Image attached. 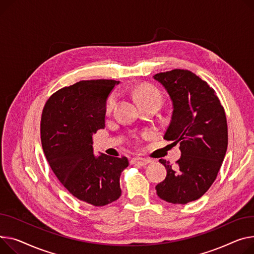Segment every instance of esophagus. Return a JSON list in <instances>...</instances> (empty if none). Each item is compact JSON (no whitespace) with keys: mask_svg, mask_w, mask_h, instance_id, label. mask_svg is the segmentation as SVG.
<instances>
[{"mask_svg":"<svg viewBox=\"0 0 254 254\" xmlns=\"http://www.w3.org/2000/svg\"><path fill=\"white\" fill-rule=\"evenodd\" d=\"M130 162L132 164H138V165H141V166H145L148 163H150L151 160L147 159V158H142V157H134L130 160Z\"/></svg>","mask_w":254,"mask_h":254,"instance_id":"34e87169","label":"esophagus"}]
</instances>
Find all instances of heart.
Wrapping results in <instances>:
<instances>
[{
    "label": "heart",
    "instance_id": "1",
    "mask_svg": "<svg viewBox=\"0 0 254 254\" xmlns=\"http://www.w3.org/2000/svg\"><path fill=\"white\" fill-rule=\"evenodd\" d=\"M137 97L141 102H144V101H149V100H158L161 102V96L159 94V92L149 86H142L139 87L136 91ZM116 101H117V94L116 93H112L108 98L107 101L105 103V110L107 112H111L116 104Z\"/></svg>",
    "mask_w": 254,
    "mask_h": 254
}]
</instances>
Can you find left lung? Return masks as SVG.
<instances>
[{"label":"left lung","mask_w":254,"mask_h":254,"mask_svg":"<svg viewBox=\"0 0 254 254\" xmlns=\"http://www.w3.org/2000/svg\"><path fill=\"white\" fill-rule=\"evenodd\" d=\"M153 78L162 84L173 103L164 139L180 142L178 165L160 159L166 178L155 189L162 200L187 204L199 199L212 185L228 147V126L224 107L207 82L195 73L174 69Z\"/></svg>","instance_id":"left-lung-1"}]
</instances>
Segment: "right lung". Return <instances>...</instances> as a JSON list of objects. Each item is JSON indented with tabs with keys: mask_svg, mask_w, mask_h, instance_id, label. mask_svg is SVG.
I'll list each match as a JSON object with an SVG mask.
<instances>
[{
	"mask_svg": "<svg viewBox=\"0 0 254 254\" xmlns=\"http://www.w3.org/2000/svg\"><path fill=\"white\" fill-rule=\"evenodd\" d=\"M118 83L80 80L51 96L42 114V146L53 173L70 194L94 206L121 197V175L128 166L125 156H96L93 149V134L105 127V103Z\"/></svg>",
	"mask_w": 254,
	"mask_h": 254,
	"instance_id": "1",
	"label": "right lung"
}]
</instances>
